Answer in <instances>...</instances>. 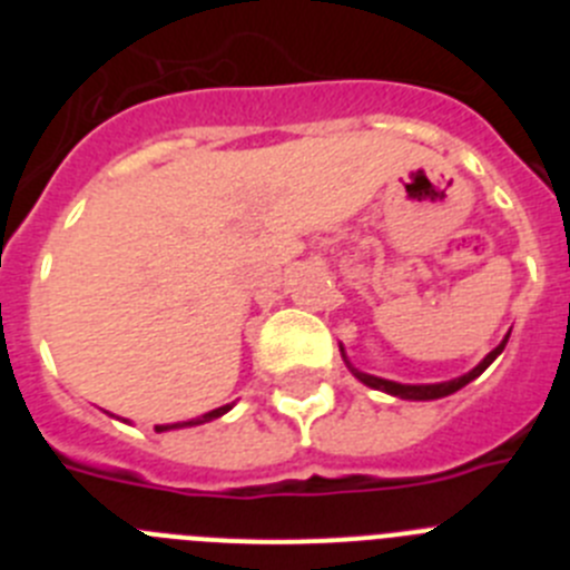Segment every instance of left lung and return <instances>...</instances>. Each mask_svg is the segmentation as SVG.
<instances>
[{
  "label": "left lung",
  "mask_w": 570,
  "mask_h": 570,
  "mask_svg": "<svg viewBox=\"0 0 570 570\" xmlns=\"http://www.w3.org/2000/svg\"><path fill=\"white\" fill-rule=\"evenodd\" d=\"M508 340H502L500 345L493 347L491 354L485 356V360L480 362V365L473 367L471 374L460 376V380H451V382H440V385H400V382H391V380H380V376H371V374H362V371H354L356 376H360V382H365V385L376 387V391H385V394L391 396H400V400H440V396H448V394H454V391H460L462 385H468L471 380H476V376L485 371L488 365H491L497 356L502 354V347H505Z\"/></svg>",
  "instance_id": "obj_1"
}]
</instances>
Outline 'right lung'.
I'll list each match as a JSON object with an SVG mask.
<instances>
[{"mask_svg": "<svg viewBox=\"0 0 570 570\" xmlns=\"http://www.w3.org/2000/svg\"><path fill=\"white\" fill-rule=\"evenodd\" d=\"M228 411H230V405H223V407H216V411H210V414L199 416V420L183 422V425H203V422H210V420H216V416L228 414ZM168 428H179V425H156V431H168Z\"/></svg>", "mask_w": 570, "mask_h": 570, "instance_id": "1", "label": "right lung"}]
</instances>
